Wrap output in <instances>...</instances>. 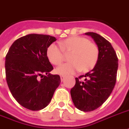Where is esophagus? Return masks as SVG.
<instances>
[{
  "label": "esophagus",
  "mask_w": 129,
  "mask_h": 129,
  "mask_svg": "<svg viewBox=\"0 0 129 129\" xmlns=\"http://www.w3.org/2000/svg\"><path fill=\"white\" fill-rule=\"evenodd\" d=\"M65 79V76L64 75H61V82H63Z\"/></svg>",
  "instance_id": "obj_1"
}]
</instances>
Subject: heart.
I'll return each instance as SVG.
<instances>
[{
  "label": "heart",
  "instance_id": "b5f03b06",
  "mask_svg": "<svg viewBox=\"0 0 129 129\" xmlns=\"http://www.w3.org/2000/svg\"><path fill=\"white\" fill-rule=\"evenodd\" d=\"M48 46L46 54L52 64H61L64 58V53L71 54L68 60L71 62L61 65L55 69L56 73L67 75L77 71L86 73L92 70L97 63L99 51L98 47L84 37L72 36L59 43Z\"/></svg>",
  "mask_w": 129,
  "mask_h": 129
}]
</instances>
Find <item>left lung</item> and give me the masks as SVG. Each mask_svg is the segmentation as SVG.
<instances>
[{"label":"left lung","mask_w":129,"mask_h":129,"mask_svg":"<svg viewBox=\"0 0 129 129\" xmlns=\"http://www.w3.org/2000/svg\"><path fill=\"white\" fill-rule=\"evenodd\" d=\"M92 38L99 48V59L95 67L85 74V80L75 78L71 95L75 106L83 112L99 108L115 87L118 69V58L112 46L106 39L93 32L85 33Z\"/></svg>","instance_id":"1"}]
</instances>
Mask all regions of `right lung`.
<instances>
[{
    "label": "right lung",
    "instance_id": "1",
    "mask_svg": "<svg viewBox=\"0 0 129 129\" xmlns=\"http://www.w3.org/2000/svg\"><path fill=\"white\" fill-rule=\"evenodd\" d=\"M56 40L47 35L28 34L15 40L5 56L9 89L15 100L28 110L47 107L60 84V76L50 73L53 66L46 54L48 46Z\"/></svg>",
    "mask_w": 129,
    "mask_h": 129
}]
</instances>
